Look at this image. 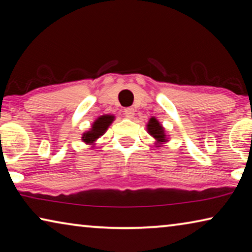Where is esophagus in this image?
Masks as SVG:
<instances>
[{"mask_svg":"<svg viewBox=\"0 0 252 252\" xmlns=\"http://www.w3.org/2000/svg\"><path fill=\"white\" fill-rule=\"evenodd\" d=\"M125 116L127 119H133L134 118V109L133 108H126L125 110Z\"/></svg>","mask_w":252,"mask_h":252,"instance_id":"34e87169","label":"esophagus"}]
</instances>
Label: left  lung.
I'll return each mask as SVG.
<instances>
[{"mask_svg":"<svg viewBox=\"0 0 252 252\" xmlns=\"http://www.w3.org/2000/svg\"><path fill=\"white\" fill-rule=\"evenodd\" d=\"M147 131L156 140V144L158 147H161V144L169 141V138L167 136V133H165L163 126L156 118H150L147 125Z\"/></svg>","mask_w":252,"mask_h":252,"instance_id":"1","label":"left lung"}]
</instances>
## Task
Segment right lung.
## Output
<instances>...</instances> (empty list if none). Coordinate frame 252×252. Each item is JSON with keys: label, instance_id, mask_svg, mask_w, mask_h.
Instances as JSON below:
<instances>
[{"label": "right lung", "instance_id": "add662e5", "mask_svg": "<svg viewBox=\"0 0 252 252\" xmlns=\"http://www.w3.org/2000/svg\"><path fill=\"white\" fill-rule=\"evenodd\" d=\"M113 121L114 116H112V114H104V116L99 117L93 122L91 129L85 131L82 134V141L87 144L94 146L96 140L105 133V131L108 130V127Z\"/></svg>", "mask_w": 252, "mask_h": 252}]
</instances>
